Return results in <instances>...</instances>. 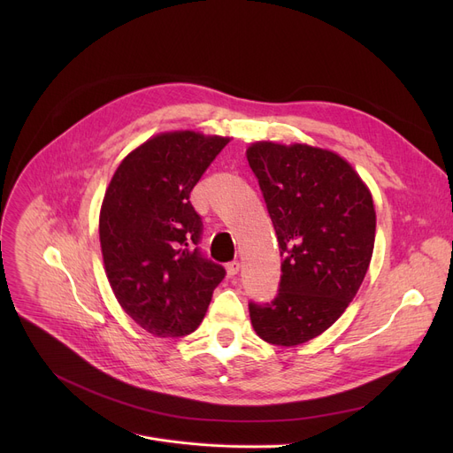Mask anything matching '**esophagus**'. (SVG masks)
Instances as JSON below:
<instances>
[{"label": "esophagus", "mask_w": 453, "mask_h": 453, "mask_svg": "<svg viewBox=\"0 0 453 453\" xmlns=\"http://www.w3.org/2000/svg\"><path fill=\"white\" fill-rule=\"evenodd\" d=\"M239 270H241V263H239V260H231V263L226 265V272H227L229 277L239 273Z\"/></svg>", "instance_id": "obj_1"}]
</instances>
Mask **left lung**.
Listing matches in <instances>:
<instances>
[{
	"label": "left lung",
	"mask_w": 453,
	"mask_h": 453,
	"mask_svg": "<svg viewBox=\"0 0 453 453\" xmlns=\"http://www.w3.org/2000/svg\"><path fill=\"white\" fill-rule=\"evenodd\" d=\"M246 156L282 257L279 292L250 303L251 325L265 342L296 347L325 332L360 290L374 248L372 196L330 150L260 141Z\"/></svg>",
	"instance_id": "obj_1"
}]
</instances>
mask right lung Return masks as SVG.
Segmentation results:
<instances>
[{
    "instance_id": "right-lung-1",
    "label": "right lung",
    "mask_w": 453,
    "mask_h": 453,
    "mask_svg": "<svg viewBox=\"0 0 453 453\" xmlns=\"http://www.w3.org/2000/svg\"><path fill=\"white\" fill-rule=\"evenodd\" d=\"M227 142L190 130L159 134L121 161L106 188L99 236L110 287L157 338L195 332L226 277L198 248L203 224L188 198Z\"/></svg>"
}]
</instances>
